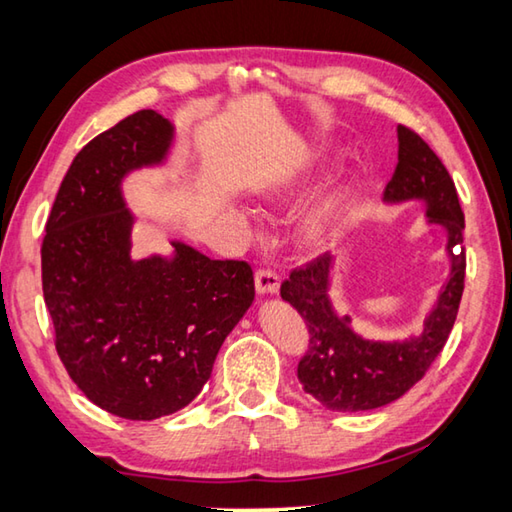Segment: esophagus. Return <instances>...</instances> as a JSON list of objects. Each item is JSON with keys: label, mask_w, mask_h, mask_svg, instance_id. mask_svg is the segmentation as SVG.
<instances>
[{"label": "esophagus", "mask_w": 512, "mask_h": 512, "mask_svg": "<svg viewBox=\"0 0 512 512\" xmlns=\"http://www.w3.org/2000/svg\"><path fill=\"white\" fill-rule=\"evenodd\" d=\"M255 286L259 295H277L280 291V275L271 268H259L255 273Z\"/></svg>", "instance_id": "1"}]
</instances>
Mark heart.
<instances>
[{"label":"heart","mask_w":512,"mask_h":512,"mask_svg":"<svg viewBox=\"0 0 512 512\" xmlns=\"http://www.w3.org/2000/svg\"><path fill=\"white\" fill-rule=\"evenodd\" d=\"M286 194V188L284 185H275V188H271V190H266V194H264V199L266 201H280L282 197ZM331 210H318L315 212V215L309 219V224H306V228H304V241L309 246H322L324 241L329 239V235H331Z\"/></svg>","instance_id":"obj_1"}]
</instances>
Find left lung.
Here are the masks:
<instances>
[{
    "label": "left lung",
    "instance_id": "8db88e82",
    "mask_svg": "<svg viewBox=\"0 0 512 512\" xmlns=\"http://www.w3.org/2000/svg\"><path fill=\"white\" fill-rule=\"evenodd\" d=\"M387 203L425 201L427 221L448 232L450 277L427 315L423 333L410 340H365L340 318L329 300L331 255L293 268L282 282V300L302 315L309 329V349L297 365L306 394L336 412H367L401 398L425 376L448 342L466 282L463 210L457 188L439 156L410 127L398 125V163L387 183Z\"/></svg>",
    "mask_w": 512,
    "mask_h": 512
}]
</instances>
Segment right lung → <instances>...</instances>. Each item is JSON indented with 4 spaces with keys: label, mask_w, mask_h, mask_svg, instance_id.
<instances>
[{
    "label": "right lung",
    "mask_w": 512,
    "mask_h": 512,
    "mask_svg": "<svg viewBox=\"0 0 512 512\" xmlns=\"http://www.w3.org/2000/svg\"><path fill=\"white\" fill-rule=\"evenodd\" d=\"M174 127L141 109L89 141L64 174L42 241L55 349L91 403L129 421L183 410L208 383L228 333L255 300L253 268L172 241L132 259L129 172L159 165Z\"/></svg>",
    "instance_id": "1"
}]
</instances>
